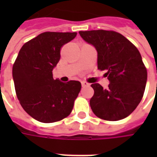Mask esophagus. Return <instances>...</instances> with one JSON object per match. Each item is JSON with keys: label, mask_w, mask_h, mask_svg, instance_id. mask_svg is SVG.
<instances>
[{"label": "esophagus", "mask_w": 157, "mask_h": 157, "mask_svg": "<svg viewBox=\"0 0 157 157\" xmlns=\"http://www.w3.org/2000/svg\"><path fill=\"white\" fill-rule=\"evenodd\" d=\"M82 87H86V86H90V84H89V83H87V82H82Z\"/></svg>", "instance_id": "34e87169"}]
</instances>
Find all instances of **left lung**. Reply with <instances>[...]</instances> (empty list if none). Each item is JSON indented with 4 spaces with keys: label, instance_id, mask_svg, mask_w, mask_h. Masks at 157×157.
Listing matches in <instances>:
<instances>
[{
    "label": "left lung",
    "instance_id": "1",
    "mask_svg": "<svg viewBox=\"0 0 157 157\" xmlns=\"http://www.w3.org/2000/svg\"><path fill=\"white\" fill-rule=\"evenodd\" d=\"M80 35L98 51V69L107 71L109 88L92 84L94 95L90 100L97 117L117 121L128 117L141 101L147 71L138 48L120 33L111 30L80 31Z\"/></svg>",
    "mask_w": 157,
    "mask_h": 157
}]
</instances>
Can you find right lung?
Returning <instances> with one entry per match:
<instances>
[{"mask_svg":"<svg viewBox=\"0 0 157 157\" xmlns=\"http://www.w3.org/2000/svg\"><path fill=\"white\" fill-rule=\"evenodd\" d=\"M76 33L45 32L25 43L12 67L16 94L22 109L42 123H54L71 113L81 82L53 78L62 46Z\"/></svg>","mask_w":157,"mask_h":157,"instance_id":"right-lung-1","label":"right lung"}]
</instances>
